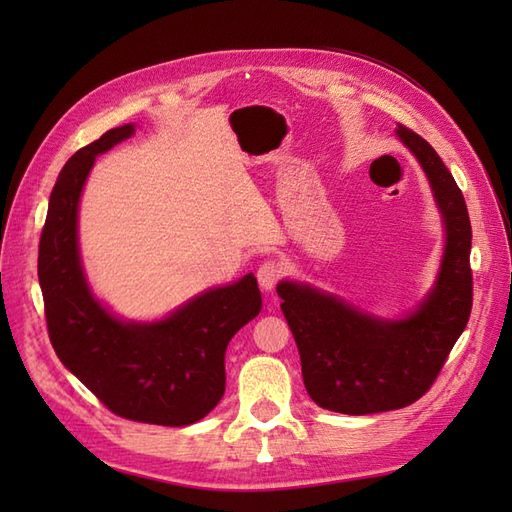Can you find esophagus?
<instances>
[{"mask_svg": "<svg viewBox=\"0 0 512 512\" xmlns=\"http://www.w3.org/2000/svg\"><path fill=\"white\" fill-rule=\"evenodd\" d=\"M256 277H258V284H260L262 290H273L277 280L282 277V265H280V262H275V260L262 262V265L256 271Z\"/></svg>", "mask_w": 512, "mask_h": 512, "instance_id": "esophagus-1", "label": "esophagus"}]
</instances>
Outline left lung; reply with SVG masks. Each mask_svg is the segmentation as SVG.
<instances>
[{
  "label": "left lung",
  "mask_w": 512,
  "mask_h": 512,
  "mask_svg": "<svg viewBox=\"0 0 512 512\" xmlns=\"http://www.w3.org/2000/svg\"><path fill=\"white\" fill-rule=\"evenodd\" d=\"M395 134L421 164L442 220V258L425 297L404 316L382 318L307 282L277 284L301 354L305 389L331 412L374 414L414 404L440 374L470 318L472 226L466 200L425 138L399 123Z\"/></svg>",
  "instance_id": "obj_1"
}]
</instances>
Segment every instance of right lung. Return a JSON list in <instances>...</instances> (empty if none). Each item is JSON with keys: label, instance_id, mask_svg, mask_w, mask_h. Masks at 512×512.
Instances as JSON below:
<instances>
[{"label": "right lung", "instance_id": "add662e5", "mask_svg": "<svg viewBox=\"0 0 512 512\" xmlns=\"http://www.w3.org/2000/svg\"><path fill=\"white\" fill-rule=\"evenodd\" d=\"M134 132V123L108 130L61 168L40 237L38 280L51 344L70 374L123 418L183 427L220 404L228 342L260 314L262 297L254 273L198 292L158 320L121 318L96 297L81 258V196L96 158Z\"/></svg>", "mask_w": 512, "mask_h": 512}]
</instances>
